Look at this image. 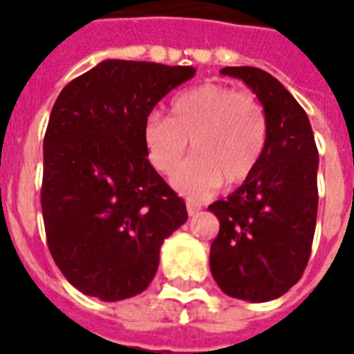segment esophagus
Here are the masks:
<instances>
[{"instance_id": "1", "label": "esophagus", "mask_w": 354, "mask_h": 354, "mask_svg": "<svg viewBox=\"0 0 354 354\" xmlns=\"http://www.w3.org/2000/svg\"><path fill=\"white\" fill-rule=\"evenodd\" d=\"M186 210H188V214L190 216H196L197 212H199V210H201V207H199V205H196V203H186Z\"/></svg>"}]
</instances>
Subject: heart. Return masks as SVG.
Instances as JSON below:
<instances>
[{
	"label": "heart",
	"mask_w": 354,
	"mask_h": 354,
	"mask_svg": "<svg viewBox=\"0 0 354 354\" xmlns=\"http://www.w3.org/2000/svg\"><path fill=\"white\" fill-rule=\"evenodd\" d=\"M142 138L158 174H171L188 151L194 157L174 175V186L194 199L221 186L238 185L259 166L268 140V120L251 92L223 84H201L174 97L169 120L151 112Z\"/></svg>",
	"instance_id": "1"
}]
</instances>
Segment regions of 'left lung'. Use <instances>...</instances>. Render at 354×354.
<instances>
[{"instance_id":"left-lung-1","label":"left lung","mask_w":354,"mask_h":354,"mask_svg":"<svg viewBox=\"0 0 354 354\" xmlns=\"http://www.w3.org/2000/svg\"><path fill=\"white\" fill-rule=\"evenodd\" d=\"M220 73L242 79L264 106L268 140L254 171L208 210L220 220L210 271L227 295L264 303L299 281L317 218V147L303 106L273 75L251 66Z\"/></svg>"}]
</instances>
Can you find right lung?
<instances>
[{"instance_id": "right-lung-1", "label": "right lung", "mask_w": 354, "mask_h": 354, "mask_svg": "<svg viewBox=\"0 0 354 354\" xmlns=\"http://www.w3.org/2000/svg\"><path fill=\"white\" fill-rule=\"evenodd\" d=\"M192 66L103 60L68 83L44 136L42 216L49 253L79 292L101 301L149 286L160 245L186 205L147 160L142 129Z\"/></svg>"}]
</instances>
